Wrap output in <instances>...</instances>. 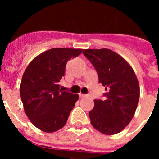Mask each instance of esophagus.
Masks as SVG:
<instances>
[{"label": "esophagus", "instance_id": "34e87169", "mask_svg": "<svg viewBox=\"0 0 159 159\" xmlns=\"http://www.w3.org/2000/svg\"><path fill=\"white\" fill-rule=\"evenodd\" d=\"M88 95H84V94H80V99H84V98H85V97H87Z\"/></svg>", "mask_w": 159, "mask_h": 159}]
</instances>
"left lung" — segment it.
Returning a JSON list of instances; mask_svg holds the SVG:
<instances>
[{"label":"left lung","instance_id":"obj_1","mask_svg":"<svg viewBox=\"0 0 159 159\" xmlns=\"http://www.w3.org/2000/svg\"><path fill=\"white\" fill-rule=\"evenodd\" d=\"M83 53L106 90L104 99L94 100L91 123L102 134H117L129 124L137 108L140 93L137 77L128 63L110 49H85Z\"/></svg>","mask_w":159,"mask_h":159}]
</instances>
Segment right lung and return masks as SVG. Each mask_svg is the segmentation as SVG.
<instances>
[{"label":"right lung","mask_w":159,"mask_h":159,"mask_svg":"<svg viewBox=\"0 0 159 159\" xmlns=\"http://www.w3.org/2000/svg\"><path fill=\"white\" fill-rule=\"evenodd\" d=\"M83 49L52 48L29 64L20 84V97L29 120L44 132L57 131L67 123L79 95L63 92L59 83L66 64Z\"/></svg>","instance_id":"add662e5"}]
</instances>
